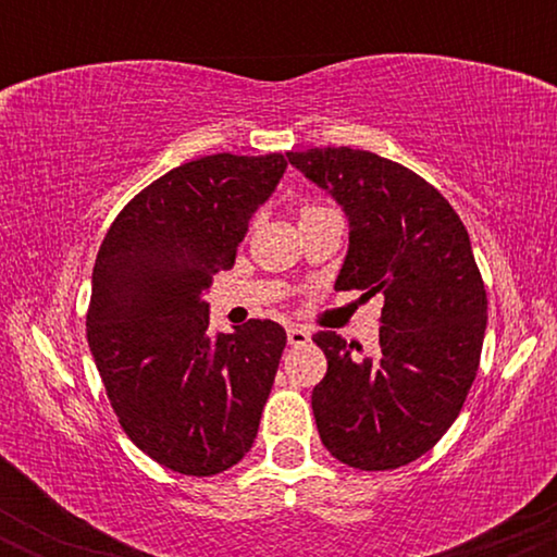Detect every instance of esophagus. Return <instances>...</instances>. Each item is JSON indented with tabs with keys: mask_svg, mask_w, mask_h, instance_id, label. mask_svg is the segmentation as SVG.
Masks as SVG:
<instances>
[{
	"mask_svg": "<svg viewBox=\"0 0 557 557\" xmlns=\"http://www.w3.org/2000/svg\"><path fill=\"white\" fill-rule=\"evenodd\" d=\"M311 341V332L304 330V327H287V343L290 345H306Z\"/></svg>",
	"mask_w": 557,
	"mask_h": 557,
	"instance_id": "esophagus-1",
	"label": "esophagus"
}]
</instances>
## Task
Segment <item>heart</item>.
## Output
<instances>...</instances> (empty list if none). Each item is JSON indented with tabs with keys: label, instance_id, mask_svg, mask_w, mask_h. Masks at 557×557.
<instances>
[{
	"label": "heart",
	"instance_id": "obj_1",
	"mask_svg": "<svg viewBox=\"0 0 557 557\" xmlns=\"http://www.w3.org/2000/svg\"><path fill=\"white\" fill-rule=\"evenodd\" d=\"M319 209H324V207H306V209H304V212H300V214H309V212H319Z\"/></svg>",
	"mask_w": 557,
	"mask_h": 557
}]
</instances>
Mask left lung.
I'll return each instance as SVG.
<instances>
[{
    "label": "left lung",
    "mask_w": 557,
    "mask_h": 557,
    "mask_svg": "<svg viewBox=\"0 0 557 557\" xmlns=\"http://www.w3.org/2000/svg\"><path fill=\"white\" fill-rule=\"evenodd\" d=\"M287 162L343 207L348 257L335 290L385 296L380 354L317 332L327 374L311 393L319 437L361 471L417 461L450 430L474 382L487 290L461 216L417 172L372 151L327 146Z\"/></svg>",
    "instance_id": "left-lung-1"
}]
</instances>
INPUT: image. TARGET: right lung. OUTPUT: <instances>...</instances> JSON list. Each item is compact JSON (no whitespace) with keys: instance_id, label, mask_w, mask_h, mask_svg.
<instances>
[{"instance_id":"right-lung-1","label":"right lung","mask_w":557,"mask_h":557,"mask_svg":"<svg viewBox=\"0 0 557 557\" xmlns=\"http://www.w3.org/2000/svg\"><path fill=\"white\" fill-rule=\"evenodd\" d=\"M283 154H212L127 201L94 264L86 335L120 426L164 469L227 471L251 450L287 343L272 319L209 335L203 290L235 264Z\"/></svg>"}]
</instances>
